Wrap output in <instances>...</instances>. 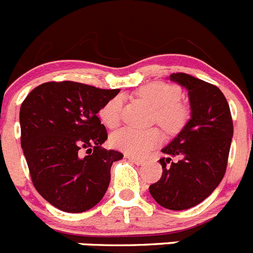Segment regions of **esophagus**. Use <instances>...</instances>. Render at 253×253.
Instances as JSON below:
<instances>
[{
	"label": "esophagus",
	"mask_w": 253,
	"mask_h": 253,
	"mask_svg": "<svg viewBox=\"0 0 253 253\" xmlns=\"http://www.w3.org/2000/svg\"><path fill=\"white\" fill-rule=\"evenodd\" d=\"M125 158H128L129 161H131V162H134L137 166H140V165H143L144 163V160H142V158H138V157H133V156H125Z\"/></svg>",
	"instance_id": "obj_1"
}]
</instances>
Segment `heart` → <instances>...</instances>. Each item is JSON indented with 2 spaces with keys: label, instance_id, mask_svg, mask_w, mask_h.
Returning <instances> with one entry per match:
<instances>
[{
  "label": "heart",
  "instance_id": "1",
  "mask_svg": "<svg viewBox=\"0 0 253 253\" xmlns=\"http://www.w3.org/2000/svg\"><path fill=\"white\" fill-rule=\"evenodd\" d=\"M138 96L154 107V122L167 133H177L184 128L189 119V110L180 102L181 91L178 87L163 82H152L140 87ZM123 100L115 96L100 110V118L107 128H115L120 123ZM161 143V133L157 129L138 130L122 128L111 135V144L116 149L131 154L144 156Z\"/></svg>",
  "mask_w": 253,
  "mask_h": 253
}]
</instances>
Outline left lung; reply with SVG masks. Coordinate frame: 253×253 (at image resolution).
<instances>
[{
  "label": "left lung",
  "mask_w": 253,
  "mask_h": 253,
  "mask_svg": "<svg viewBox=\"0 0 253 253\" xmlns=\"http://www.w3.org/2000/svg\"><path fill=\"white\" fill-rule=\"evenodd\" d=\"M169 80L187 90L191 118L162 149V176L149 186V193L161 207L185 210L200 204L222 181L233 122L227 99L216 86L186 73H172Z\"/></svg>",
  "instance_id": "obj_1"
}]
</instances>
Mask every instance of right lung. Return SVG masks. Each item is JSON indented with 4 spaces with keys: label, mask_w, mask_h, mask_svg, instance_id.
I'll return each instance as SVG.
<instances>
[{
    "label": "right lung",
    "mask_w": 253,
    "mask_h": 253,
    "mask_svg": "<svg viewBox=\"0 0 253 253\" xmlns=\"http://www.w3.org/2000/svg\"><path fill=\"white\" fill-rule=\"evenodd\" d=\"M119 91L72 81L46 82L21 104V147L31 181L59 210L82 213L104 198L111 165L123 154L101 147L107 131L97 113Z\"/></svg>",
    "instance_id": "1"
}]
</instances>
